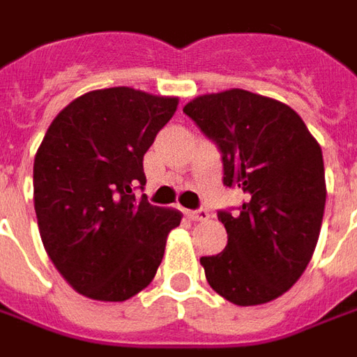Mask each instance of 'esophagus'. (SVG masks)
Wrapping results in <instances>:
<instances>
[{"instance_id":"esophagus-1","label":"esophagus","mask_w":357,"mask_h":357,"mask_svg":"<svg viewBox=\"0 0 357 357\" xmlns=\"http://www.w3.org/2000/svg\"><path fill=\"white\" fill-rule=\"evenodd\" d=\"M187 216L191 218L193 222H206L210 218V212L206 208H199V210H187Z\"/></svg>"}]
</instances>
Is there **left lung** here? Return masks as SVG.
<instances>
[{
	"label": "left lung",
	"mask_w": 357,
	"mask_h": 357,
	"mask_svg": "<svg viewBox=\"0 0 357 357\" xmlns=\"http://www.w3.org/2000/svg\"><path fill=\"white\" fill-rule=\"evenodd\" d=\"M183 112L222 153L224 185L245 193L239 212H218L227 247L201 258L206 281L237 306L275 300L304 273L319 239L321 147L289 105L245 89L201 95Z\"/></svg>",
	"instance_id": "left-lung-1"
}]
</instances>
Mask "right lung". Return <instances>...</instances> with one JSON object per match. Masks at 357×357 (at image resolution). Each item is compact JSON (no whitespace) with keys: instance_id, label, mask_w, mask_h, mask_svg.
Here are the masks:
<instances>
[{"instance_id":"add662e5","label":"right lung","mask_w":357,"mask_h":357,"mask_svg":"<svg viewBox=\"0 0 357 357\" xmlns=\"http://www.w3.org/2000/svg\"><path fill=\"white\" fill-rule=\"evenodd\" d=\"M178 109V97L132 88L74 99L45 132L34 158V208L43 247L74 291L124 302L162 262L178 210L135 199L143 156Z\"/></svg>"}]
</instances>
